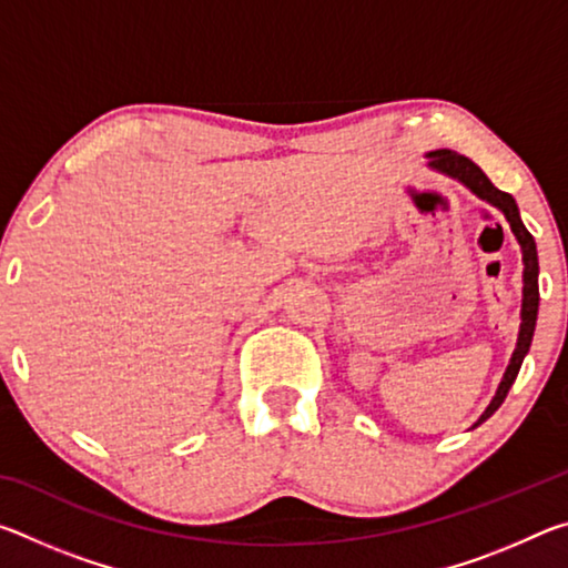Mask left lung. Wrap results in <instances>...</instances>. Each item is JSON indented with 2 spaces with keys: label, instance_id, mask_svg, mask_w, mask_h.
I'll return each mask as SVG.
<instances>
[{
  "label": "left lung",
  "instance_id": "1",
  "mask_svg": "<svg viewBox=\"0 0 568 568\" xmlns=\"http://www.w3.org/2000/svg\"><path fill=\"white\" fill-rule=\"evenodd\" d=\"M428 158H430V168H436L440 172H446V175L460 180L468 190H474L480 200H486V203H491V205L501 210V213L508 220V225H511V230H514L516 240L521 243V250H524V265L526 267H524L521 333H518L514 358H511V363H508L501 386H498L491 406L486 408V413L478 420V423H484L498 406H501L504 398L508 396V388L514 386V381L518 376V368H521V363H524V355L528 353V348H531V338H534V328H536V313H538V255H536V243H534V235L528 233V230L521 223L516 200L508 195V192L498 190L494 182L486 178V172L476 165V162H470L468 158L458 155V152H450V150L428 152ZM478 423H476V426H478Z\"/></svg>",
  "mask_w": 568,
  "mask_h": 568
}]
</instances>
